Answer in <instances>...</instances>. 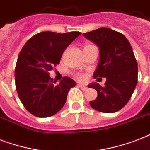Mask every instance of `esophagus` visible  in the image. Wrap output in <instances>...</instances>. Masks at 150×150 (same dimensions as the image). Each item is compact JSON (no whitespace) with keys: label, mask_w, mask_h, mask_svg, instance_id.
Here are the masks:
<instances>
[{"label":"esophagus","mask_w":150,"mask_h":150,"mask_svg":"<svg viewBox=\"0 0 150 150\" xmlns=\"http://www.w3.org/2000/svg\"><path fill=\"white\" fill-rule=\"evenodd\" d=\"M77 86H78L79 88H81L83 91H86L88 89V88L85 85H83V84H77Z\"/></svg>","instance_id":"obj_1"}]
</instances>
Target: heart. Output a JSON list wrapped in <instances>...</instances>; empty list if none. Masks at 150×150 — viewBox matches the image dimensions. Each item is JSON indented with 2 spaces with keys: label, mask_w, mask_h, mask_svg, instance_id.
I'll use <instances>...</instances> for the list:
<instances>
[{
  "label": "heart",
  "mask_w": 150,
  "mask_h": 150,
  "mask_svg": "<svg viewBox=\"0 0 150 150\" xmlns=\"http://www.w3.org/2000/svg\"><path fill=\"white\" fill-rule=\"evenodd\" d=\"M90 46H91V45H87V46H85V47H84V48H85V47H90ZM75 77H76V78L77 79L78 81H83V80L85 79V76H84V75L82 74H76V75H75Z\"/></svg>",
  "instance_id": "obj_1"
}]
</instances>
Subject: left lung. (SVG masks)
<instances>
[{"mask_svg": "<svg viewBox=\"0 0 150 150\" xmlns=\"http://www.w3.org/2000/svg\"><path fill=\"white\" fill-rule=\"evenodd\" d=\"M83 36L99 48V62L93 77L106 78L104 87L97 83L88 85L98 93L90 105L102 112L119 111L128 103L138 82V64L132 46L124 34L110 28H98Z\"/></svg>", "mask_w": 150, "mask_h": 150, "instance_id": "obj_1", "label": "left lung"}]
</instances>
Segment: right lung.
<instances>
[{
	"label": "right lung",
	"instance_id": "1",
	"mask_svg": "<svg viewBox=\"0 0 150 150\" xmlns=\"http://www.w3.org/2000/svg\"><path fill=\"white\" fill-rule=\"evenodd\" d=\"M81 33L40 32L29 39L21 50L15 69L16 91L24 107L33 116L55 114L66 103L69 89L76 85L68 76L55 84L48 72L59 64L65 49Z\"/></svg>",
	"mask_w": 150,
	"mask_h": 150
}]
</instances>
